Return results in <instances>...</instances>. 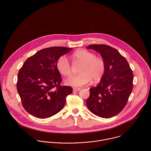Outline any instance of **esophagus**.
<instances>
[{
	"label": "esophagus",
	"instance_id": "34e87169",
	"mask_svg": "<svg viewBox=\"0 0 151 151\" xmlns=\"http://www.w3.org/2000/svg\"><path fill=\"white\" fill-rule=\"evenodd\" d=\"M73 90L74 92H77V91H79L80 90V88H73Z\"/></svg>",
	"mask_w": 151,
	"mask_h": 151
}]
</instances>
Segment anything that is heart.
Segmentation results:
<instances>
[{
	"label": "heart",
	"instance_id": "obj_1",
	"mask_svg": "<svg viewBox=\"0 0 151 151\" xmlns=\"http://www.w3.org/2000/svg\"><path fill=\"white\" fill-rule=\"evenodd\" d=\"M72 58L76 62L82 63L78 74L72 75L67 78L65 83L74 87H81L89 83L91 80L96 83L104 77L106 70L104 59L89 51L80 49L75 52ZM56 67L59 73L65 76L71 73V65L65 56H60L57 60Z\"/></svg>",
	"mask_w": 151,
	"mask_h": 151
}]
</instances>
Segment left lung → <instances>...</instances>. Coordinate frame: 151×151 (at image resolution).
Masks as SVG:
<instances>
[{
  "instance_id": "1",
  "label": "left lung",
  "mask_w": 151,
  "mask_h": 151,
  "mask_svg": "<svg viewBox=\"0 0 151 151\" xmlns=\"http://www.w3.org/2000/svg\"><path fill=\"white\" fill-rule=\"evenodd\" d=\"M87 49L98 52L106 63L105 74L97 86L89 89L86 104L94 114L110 118L126 106L133 88V74L126 58L106 45L93 44Z\"/></svg>"
}]
</instances>
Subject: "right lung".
<instances>
[{
    "instance_id": "1",
    "label": "right lung",
    "mask_w": 151,
    "mask_h": 151,
    "mask_svg": "<svg viewBox=\"0 0 151 151\" xmlns=\"http://www.w3.org/2000/svg\"><path fill=\"white\" fill-rule=\"evenodd\" d=\"M73 48L53 46L43 49L29 57L20 68L17 89L24 109L31 115L47 118L65 106L71 86H61L58 59Z\"/></svg>"
}]
</instances>
